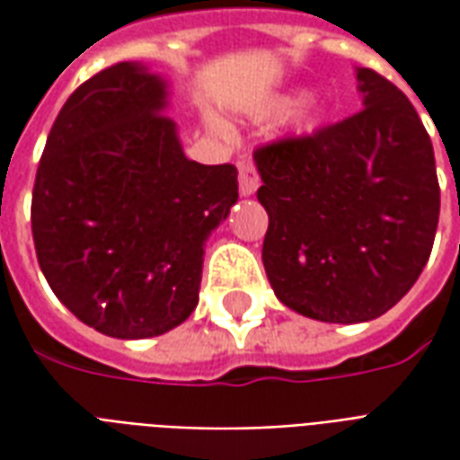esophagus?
<instances>
[{"label":"esophagus","mask_w":460,"mask_h":460,"mask_svg":"<svg viewBox=\"0 0 460 460\" xmlns=\"http://www.w3.org/2000/svg\"><path fill=\"white\" fill-rule=\"evenodd\" d=\"M236 167H239L241 197H251L253 191L259 190V172H256V164L249 157H243V160L236 162Z\"/></svg>","instance_id":"34e87169"}]
</instances>
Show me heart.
I'll list each match as a JSON object with an SVG mask.
<instances>
[{"label":"heart","instance_id":"heart-1","mask_svg":"<svg viewBox=\"0 0 460 460\" xmlns=\"http://www.w3.org/2000/svg\"><path fill=\"white\" fill-rule=\"evenodd\" d=\"M298 98L300 95H273V98H266V101L256 108V118H261V120H270V118L286 115L288 111H293V105L298 103ZM315 122H318V111H315V108H305V111H300L293 125H296V130L298 132H305L313 130Z\"/></svg>","mask_w":460,"mask_h":460}]
</instances>
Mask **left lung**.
<instances>
[{"instance_id":"1","label":"left lung","mask_w":460,"mask_h":460,"mask_svg":"<svg viewBox=\"0 0 460 460\" xmlns=\"http://www.w3.org/2000/svg\"><path fill=\"white\" fill-rule=\"evenodd\" d=\"M362 111L253 152L269 211L263 266L283 305L367 323L404 298L431 256L441 191L431 137L399 88L357 68Z\"/></svg>"}]
</instances>
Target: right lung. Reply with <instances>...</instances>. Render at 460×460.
<instances>
[{
	"label": "right lung",
	"instance_id": "add662e5",
	"mask_svg": "<svg viewBox=\"0 0 460 460\" xmlns=\"http://www.w3.org/2000/svg\"><path fill=\"white\" fill-rule=\"evenodd\" d=\"M164 108V78L111 66L66 101L36 170L39 266L56 298L111 338L190 318L204 243L239 199L236 167L190 160Z\"/></svg>",
	"mask_w": 460,
	"mask_h": 460
}]
</instances>
